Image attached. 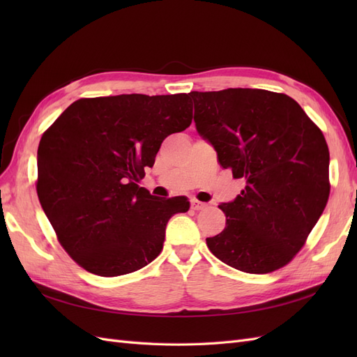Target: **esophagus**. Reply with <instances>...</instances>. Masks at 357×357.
Segmentation results:
<instances>
[{
    "instance_id": "1",
    "label": "esophagus",
    "mask_w": 357,
    "mask_h": 357,
    "mask_svg": "<svg viewBox=\"0 0 357 357\" xmlns=\"http://www.w3.org/2000/svg\"><path fill=\"white\" fill-rule=\"evenodd\" d=\"M190 207H192V210H201V208L205 207V204L198 201V199H192L190 201Z\"/></svg>"
}]
</instances>
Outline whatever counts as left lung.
I'll return each instance as SVG.
<instances>
[{"instance_id": "1", "label": "left lung", "mask_w": 357, "mask_h": 357, "mask_svg": "<svg viewBox=\"0 0 357 357\" xmlns=\"http://www.w3.org/2000/svg\"><path fill=\"white\" fill-rule=\"evenodd\" d=\"M195 126L223 168L245 188L219 208L225 229L207 238L222 262L248 274L289 264L329 198V149L320 129L284 93L190 92Z\"/></svg>"}]
</instances>
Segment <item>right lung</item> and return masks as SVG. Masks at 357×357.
Here are the masks:
<instances>
[{"label":"right lung","mask_w":357,"mask_h":357,"mask_svg":"<svg viewBox=\"0 0 357 357\" xmlns=\"http://www.w3.org/2000/svg\"><path fill=\"white\" fill-rule=\"evenodd\" d=\"M192 123L189 93L116 95L73 102L43 134L37 193L61 245L86 271L117 277L162 250L186 197L138 186L164 139Z\"/></svg>","instance_id":"obj_1"}]
</instances>
